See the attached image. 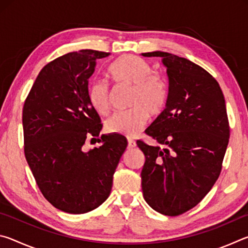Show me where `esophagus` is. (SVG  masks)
I'll list each match as a JSON object with an SVG mask.
<instances>
[{
	"instance_id": "obj_1",
	"label": "esophagus",
	"mask_w": 248,
	"mask_h": 248,
	"mask_svg": "<svg viewBox=\"0 0 248 248\" xmlns=\"http://www.w3.org/2000/svg\"><path fill=\"white\" fill-rule=\"evenodd\" d=\"M136 146H137L136 141L128 138V149H133V148H136Z\"/></svg>"
}]
</instances>
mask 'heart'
<instances>
[{
  "instance_id": "heart-1",
  "label": "heart",
  "mask_w": 248,
  "mask_h": 248,
  "mask_svg": "<svg viewBox=\"0 0 248 248\" xmlns=\"http://www.w3.org/2000/svg\"><path fill=\"white\" fill-rule=\"evenodd\" d=\"M151 62L136 54H124L108 66L107 75L115 84L132 85L128 110L118 111L109 118L105 127L110 133L134 137L151 116H159L169 102V83L165 75L153 71ZM87 100L99 115L110 109V92L104 81L92 82L87 89Z\"/></svg>"
}]
</instances>
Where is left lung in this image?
I'll list each match as a JSON object with an SVG mask.
<instances>
[{
    "mask_svg": "<svg viewBox=\"0 0 248 248\" xmlns=\"http://www.w3.org/2000/svg\"><path fill=\"white\" fill-rule=\"evenodd\" d=\"M169 75V102L145 130L157 146L139 140L145 162L142 191L151 208L176 217L196 207L222 170L230 124L223 93L211 74L185 58L162 51Z\"/></svg>",
    "mask_w": 248,
    "mask_h": 248,
    "instance_id": "1",
    "label": "left lung"
}]
</instances>
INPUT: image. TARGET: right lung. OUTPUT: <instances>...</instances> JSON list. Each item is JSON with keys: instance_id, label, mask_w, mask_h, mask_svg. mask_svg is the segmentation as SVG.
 Returning <instances> with one entry per match:
<instances>
[{"instance_id": "add662e5", "label": "right lung", "mask_w": 248, "mask_h": 248, "mask_svg": "<svg viewBox=\"0 0 248 248\" xmlns=\"http://www.w3.org/2000/svg\"><path fill=\"white\" fill-rule=\"evenodd\" d=\"M109 52L84 49L45 65L23 107L24 153L41 194L54 208L82 215L108 198L116 167L127 148L121 134L102 136L103 124L87 100L89 78ZM96 140V139H95Z\"/></svg>"}]
</instances>
